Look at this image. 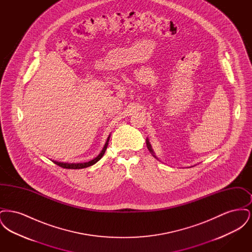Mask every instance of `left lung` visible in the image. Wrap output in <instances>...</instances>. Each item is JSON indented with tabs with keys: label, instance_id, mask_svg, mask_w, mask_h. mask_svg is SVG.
Returning a JSON list of instances; mask_svg holds the SVG:
<instances>
[{
	"label": "left lung",
	"instance_id": "8db88e82",
	"mask_svg": "<svg viewBox=\"0 0 252 252\" xmlns=\"http://www.w3.org/2000/svg\"><path fill=\"white\" fill-rule=\"evenodd\" d=\"M146 145H147V148H148V150L152 153V155L157 158L155 155H154V152H153V150H152V147H151V144H149V142H148V140H146Z\"/></svg>",
	"mask_w": 252,
	"mask_h": 252
}]
</instances>
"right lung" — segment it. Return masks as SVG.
<instances>
[{
    "instance_id": "add662e5",
    "label": "right lung",
    "mask_w": 252,
    "mask_h": 252,
    "mask_svg": "<svg viewBox=\"0 0 252 252\" xmlns=\"http://www.w3.org/2000/svg\"><path fill=\"white\" fill-rule=\"evenodd\" d=\"M109 137H110V136H108V140H107V142H106V144H105L103 150L101 151V153H100L98 156L96 157L95 158H94V159H92V160H90V161H88V162H83V163H63V162H59V161H56V160H53V161H54L57 165L60 166V167L66 168V169H82V168L92 166V165H94V163H96V162L103 157V155L105 154L106 149H107V147H108Z\"/></svg>"
}]
</instances>
